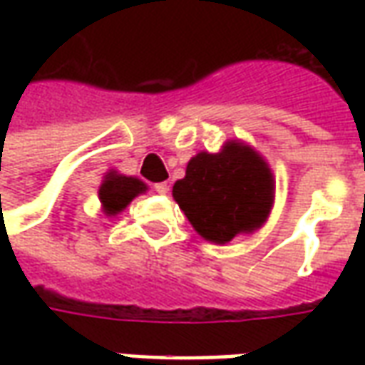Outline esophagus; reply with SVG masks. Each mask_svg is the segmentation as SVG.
I'll list each match as a JSON object with an SVG mask.
<instances>
[{
    "instance_id": "obj_1",
    "label": "esophagus",
    "mask_w": 365,
    "mask_h": 365,
    "mask_svg": "<svg viewBox=\"0 0 365 365\" xmlns=\"http://www.w3.org/2000/svg\"><path fill=\"white\" fill-rule=\"evenodd\" d=\"M154 190L158 191L160 195H166L168 191H170V185H168V182H160V183H156V185H154Z\"/></svg>"
}]
</instances>
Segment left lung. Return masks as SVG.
Returning <instances> with one entry per match:
<instances>
[{
  "mask_svg": "<svg viewBox=\"0 0 365 365\" xmlns=\"http://www.w3.org/2000/svg\"><path fill=\"white\" fill-rule=\"evenodd\" d=\"M172 195L199 237L227 245L268 221L275 199L274 172L250 144L227 140L219 152L195 154Z\"/></svg>",
  "mask_w": 365,
  "mask_h": 365,
  "instance_id": "left-lung-1",
  "label": "left lung"
}]
</instances>
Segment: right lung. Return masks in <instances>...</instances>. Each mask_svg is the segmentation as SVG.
<instances>
[{"label":"right lung","mask_w":365,"mask_h":365,"mask_svg":"<svg viewBox=\"0 0 365 365\" xmlns=\"http://www.w3.org/2000/svg\"><path fill=\"white\" fill-rule=\"evenodd\" d=\"M148 191V185L138 180L135 175L119 174L117 170H109L101 180L99 185V203H101V211L107 217H115V215L123 213L130 201L138 195H143Z\"/></svg>","instance_id":"1"}]
</instances>
